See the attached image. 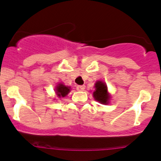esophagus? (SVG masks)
Masks as SVG:
<instances>
[{
  "mask_svg": "<svg viewBox=\"0 0 161 161\" xmlns=\"http://www.w3.org/2000/svg\"><path fill=\"white\" fill-rule=\"evenodd\" d=\"M85 85H77V86H76V89L79 91H84L85 90Z\"/></svg>",
  "mask_w": 161,
  "mask_h": 161,
  "instance_id": "obj_1",
  "label": "esophagus"
}]
</instances>
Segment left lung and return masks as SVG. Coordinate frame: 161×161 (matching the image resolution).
Masks as SVG:
<instances>
[{
  "instance_id": "1",
  "label": "left lung",
  "mask_w": 161,
  "mask_h": 161,
  "mask_svg": "<svg viewBox=\"0 0 161 161\" xmlns=\"http://www.w3.org/2000/svg\"><path fill=\"white\" fill-rule=\"evenodd\" d=\"M93 97L95 100L102 104H107L109 102V96L107 93V88L105 83L102 81H97L95 84V91L93 92Z\"/></svg>"
}]
</instances>
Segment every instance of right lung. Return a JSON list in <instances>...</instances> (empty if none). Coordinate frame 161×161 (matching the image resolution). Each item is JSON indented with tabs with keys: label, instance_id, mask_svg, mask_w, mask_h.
I'll return each instance as SVG.
<instances>
[{
	"label": "right lung",
	"instance_id": "right-lung-1",
	"mask_svg": "<svg viewBox=\"0 0 161 161\" xmlns=\"http://www.w3.org/2000/svg\"><path fill=\"white\" fill-rule=\"evenodd\" d=\"M70 88L65 86L63 84H59L56 87V93L59 97H65L70 91Z\"/></svg>",
	"mask_w": 161,
	"mask_h": 161
}]
</instances>
